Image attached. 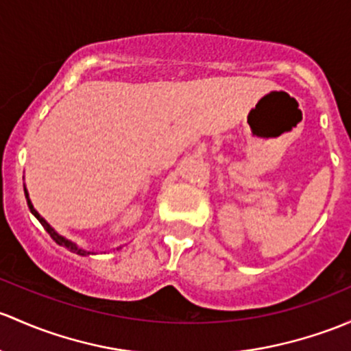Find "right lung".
I'll list each match as a JSON object with an SVG mask.
<instances>
[{
  "label": "right lung",
  "instance_id": "1",
  "mask_svg": "<svg viewBox=\"0 0 351 351\" xmlns=\"http://www.w3.org/2000/svg\"><path fill=\"white\" fill-rule=\"evenodd\" d=\"M27 202H28V208H29V212H32V213H33V215H35V217H36V219H38V222L43 225V228H45V230H47V232H49V235H50V237H51V239H53V241H55V242H57V243H58V245L65 247V249H69V250H70V252H73V254H79V256H87V254H90V252H87V250H84V249H79V247H77V245H75V243H72V242H70V241H67V239H64V237H62V235H58V234H57V232H55V230H53V228H51V227H50V225H49V223H47V222H45V220H43V219H42V217H40V213H38V212H36V210H35V208H33V205H32V204H29V200H28V195H27Z\"/></svg>",
  "mask_w": 351,
  "mask_h": 351
}]
</instances>
